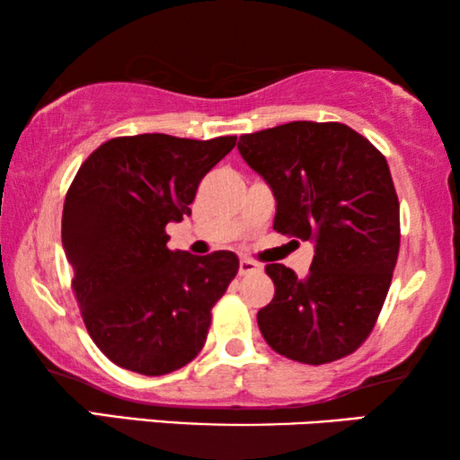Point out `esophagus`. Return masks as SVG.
Returning <instances> with one entry per match:
<instances>
[{
	"label": "esophagus",
	"instance_id": "1",
	"mask_svg": "<svg viewBox=\"0 0 460 460\" xmlns=\"http://www.w3.org/2000/svg\"><path fill=\"white\" fill-rule=\"evenodd\" d=\"M261 266L253 260H247V257H243L241 263H238V274L241 276H247V274H253V272H260Z\"/></svg>",
	"mask_w": 460,
	"mask_h": 460
}]
</instances>
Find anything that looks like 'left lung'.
Listing matches in <instances>:
<instances>
[{
	"instance_id": "left-lung-1",
	"label": "left lung",
	"mask_w": 460,
	"mask_h": 460,
	"mask_svg": "<svg viewBox=\"0 0 460 460\" xmlns=\"http://www.w3.org/2000/svg\"><path fill=\"white\" fill-rule=\"evenodd\" d=\"M247 165L276 199L274 230L314 243L304 279L270 263L274 299L257 312L270 348L304 364L349 356L370 335L400 251L387 161L343 123L291 121L241 136Z\"/></svg>"
}]
</instances>
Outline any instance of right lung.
<instances>
[{
	"label": "right lung",
	"instance_id": "right-lung-1",
	"mask_svg": "<svg viewBox=\"0 0 460 460\" xmlns=\"http://www.w3.org/2000/svg\"><path fill=\"white\" fill-rule=\"evenodd\" d=\"M234 144V136L115 137L75 175L62 249L85 329L117 367L167 375L205 345L211 307L236 276L238 257L167 249L165 226L190 216L200 180Z\"/></svg>",
	"mask_w": 460,
	"mask_h": 460
}]
</instances>
